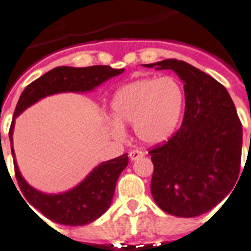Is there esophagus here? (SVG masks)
<instances>
[{"instance_id":"obj_1","label":"esophagus","mask_w":251,"mask_h":251,"mask_svg":"<svg viewBox=\"0 0 251 251\" xmlns=\"http://www.w3.org/2000/svg\"><path fill=\"white\" fill-rule=\"evenodd\" d=\"M144 155V153L142 151H138V149H134V151H129V158L130 160H137L139 158H142Z\"/></svg>"}]
</instances>
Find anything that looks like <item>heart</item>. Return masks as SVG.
<instances>
[{
    "instance_id": "1",
    "label": "heart",
    "mask_w": 251,
    "mask_h": 251,
    "mask_svg": "<svg viewBox=\"0 0 251 251\" xmlns=\"http://www.w3.org/2000/svg\"><path fill=\"white\" fill-rule=\"evenodd\" d=\"M184 105V91L172 77L142 78L121 87L110 107L114 121L112 132L122 133V126L133 124L143 143L158 144L173 134Z\"/></svg>"
}]
</instances>
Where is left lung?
Here are the masks:
<instances>
[{
    "instance_id": "left-lung-1",
    "label": "left lung",
    "mask_w": 251,
    "mask_h": 251,
    "mask_svg": "<svg viewBox=\"0 0 251 251\" xmlns=\"http://www.w3.org/2000/svg\"><path fill=\"white\" fill-rule=\"evenodd\" d=\"M143 66L174 71L185 94L180 128L149 151L153 199L168 214L201 215L218 205L239 178L243 126L235 105L223 84L187 62L164 59Z\"/></svg>"
}]
</instances>
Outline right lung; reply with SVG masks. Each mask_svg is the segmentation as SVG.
<instances>
[{"instance_id": "obj_1", "label": "right lung", "mask_w": 251, "mask_h": 251, "mask_svg": "<svg viewBox=\"0 0 251 251\" xmlns=\"http://www.w3.org/2000/svg\"><path fill=\"white\" fill-rule=\"evenodd\" d=\"M123 71L114 70L109 66H91L83 68L62 66L50 70L33 80L22 92L13 113V121L10 128L12 157L15 158L12 147L15 118L26 108L52 94L92 91L109 78L123 73ZM13 162L16 179L26 201L33 208L40 210L47 219L62 225L77 226L94 222L108 210L113 199L118 176L128 165V154L126 153L121 157L100 163L77 187L59 194H46L34 189L21 176L16 159Z\"/></svg>"}]
</instances>
